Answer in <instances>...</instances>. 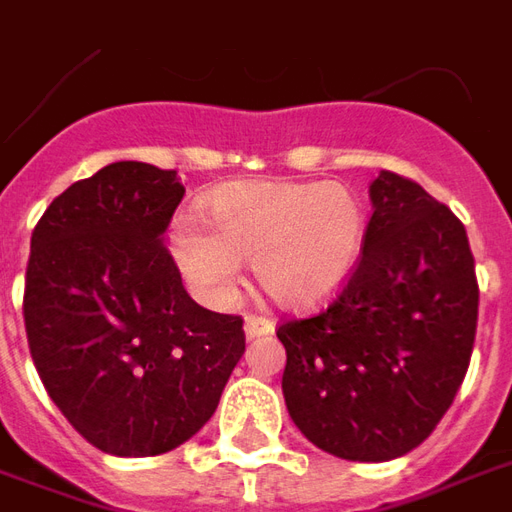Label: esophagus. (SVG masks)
I'll return each instance as SVG.
<instances>
[{"label": "esophagus", "mask_w": 512, "mask_h": 512, "mask_svg": "<svg viewBox=\"0 0 512 512\" xmlns=\"http://www.w3.org/2000/svg\"><path fill=\"white\" fill-rule=\"evenodd\" d=\"M246 337L249 340H255V337H263V334H271L274 332V321L266 318V315H246Z\"/></svg>", "instance_id": "esophagus-1"}]
</instances>
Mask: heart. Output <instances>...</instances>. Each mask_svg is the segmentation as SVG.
I'll list each match as a JSON object with an SVG mask.
<instances>
[{
  "mask_svg": "<svg viewBox=\"0 0 512 512\" xmlns=\"http://www.w3.org/2000/svg\"><path fill=\"white\" fill-rule=\"evenodd\" d=\"M202 222H180L172 252L205 296H222L238 260H252L260 288L282 307H312L351 274L365 213L332 183L241 180L202 200Z\"/></svg>",
  "mask_w": 512,
  "mask_h": 512,
  "instance_id": "obj_1",
  "label": "heart"
}]
</instances>
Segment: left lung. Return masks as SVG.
I'll list each match as a JSON object with an SVG mask.
<instances>
[{"instance_id":"1","label":"left lung","mask_w":512,"mask_h":512,"mask_svg":"<svg viewBox=\"0 0 512 512\" xmlns=\"http://www.w3.org/2000/svg\"><path fill=\"white\" fill-rule=\"evenodd\" d=\"M343 288L277 326L282 392L307 439L345 461H392L428 439L472 359L480 288L466 227L384 169Z\"/></svg>"}]
</instances>
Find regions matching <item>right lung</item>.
Segmentation results:
<instances>
[{
    "label": "right lung",
    "instance_id": "obj_1",
    "mask_svg": "<svg viewBox=\"0 0 512 512\" xmlns=\"http://www.w3.org/2000/svg\"><path fill=\"white\" fill-rule=\"evenodd\" d=\"M175 169L115 161L54 197L32 230L24 326L65 419L109 455H161L211 419L244 356V318L183 290L161 235Z\"/></svg>",
    "mask_w": 512,
    "mask_h": 512
}]
</instances>
